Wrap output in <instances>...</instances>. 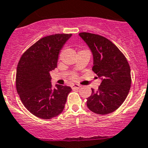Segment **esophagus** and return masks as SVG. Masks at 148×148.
<instances>
[{
    "instance_id": "1",
    "label": "esophagus",
    "mask_w": 148,
    "mask_h": 148,
    "mask_svg": "<svg viewBox=\"0 0 148 148\" xmlns=\"http://www.w3.org/2000/svg\"><path fill=\"white\" fill-rule=\"evenodd\" d=\"M81 88V85H79V84H73L72 85V88L73 89H79Z\"/></svg>"
}]
</instances>
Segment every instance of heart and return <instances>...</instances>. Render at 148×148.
Wrapping results in <instances>:
<instances>
[{"label": "heart", "instance_id": "b5f03b06", "mask_svg": "<svg viewBox=\"0 0 148 148\" xmlns=\"http://www.w3.org/2000/svg\"><path fill=\"white\" fill-rule=\"evenodd\" d=\"M73 79H75V75H73Z\"/></svg>", "mask_w": 148, "mask_h": 148}]
</instances>
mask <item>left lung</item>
Listing matches in <instances>:
<instances>
[{"mask_svg": "<svg viewBox=\"0 0 148 148\" xmlns=\"http://www.w3.org/2000/svg\"><path fill=\"white\" fill-rule=\"evenodd\" d=\"M79 35L93 54L92 70L102 80L97 91L91 88L87 107L97 114L112 113L123 104L130 90L129 63L119 48L106 38L88 32Z\"/></svg>", "mask_w": 148, "mask_h": 148, "instance_id": "8db88e82", "label": "left lung"}]
</instances>
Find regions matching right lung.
I'll use <instances>...</instances> for the list:
<instances>
[{"label": "right lung", "instance_id": "obj_1", "mask_svg": "<svg viewBox=\"0 0 148 148\" xmlns=\"http://www.w3.org/2000/svg\"><path fill=\"white\" fill-rule=\"evenodd\" d=\"M72 34H55L35 42L17 65L16 86L23 105L33 115L49 119L63 112L72 88L56 85L50 72L57 66L58 55Z\"/></svg>", "mask_w": 148, "mask_h": 148}]
</instances>
